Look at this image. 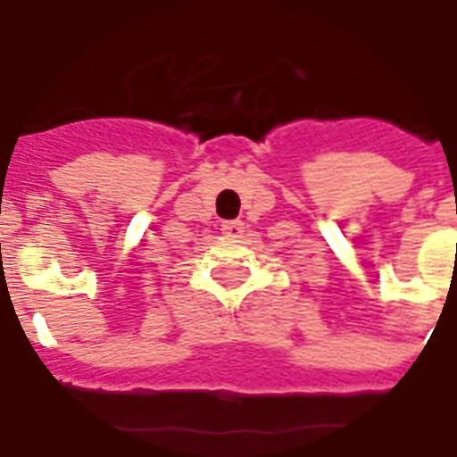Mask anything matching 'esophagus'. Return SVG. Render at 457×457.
I'll list each match as a JSON object with an SVG mask.
<instances>
[{
    "mask_svg": "<svg viewBox=\"0 0 457 457\" xmlns=\"http://www.w3.org/2000/svg\"><path fill=\"white\" fill-rule=\"evenodd\" d=\"M245 224L240 221V219H231V221H221V233L228 236V238H238L240 233H243Z\"/></svg>",
    "mask_w": 457,
    "mask_h": 457,
    "instance_id": "1",
    "label": "esophagus"
}]
</instances>
